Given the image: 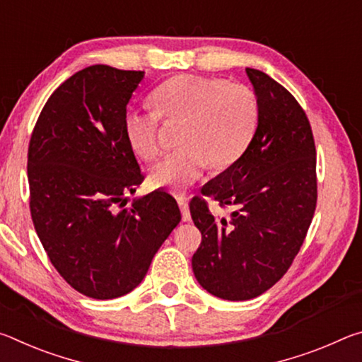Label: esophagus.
<instances>
[{"instance_id": "1", "label": "esophagus", "mask_w": 362, "mask_h": 362, "mask_svg": "<svg viewBox=\"0 0 362 362\" xmlns=\"http://www.w3.org/2000/svg\"><path fill=\"white\" fill-rule=\"evenodd\" d=\"M177 203L180 206L183 222H189V220H192V214H189V209H188V201L185 198H179L177 199Z\"/></svg>"}]
</instances>
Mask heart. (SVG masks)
<instances>
[{"mask_svg":"<svg viewBox=\"0 0 362 362\" xmlns=\"http://www.w3.org/2000/svg\"><path fill=\"white\" fill-rule=\"evenodd\" d=\"M158 112L129 108L124 132L132 150L144 159H155L161 150L159 115L183 119L182 148L168 153L150 170L153 185L183 192L212 164L225 169L235 164L255 136L259 99L246 84L198 75L168 79L153 93Z\"/></svg>","mask_w":362,"mask_h":362,"instance_id":"obj_1","label":"heart"}]
</instances>
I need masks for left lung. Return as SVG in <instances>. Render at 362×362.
Wrapping results in <instances>:
<instances>
[{
    "label": "left lung",
    "mask_w": 362,
    "mask_h": 362,
    "mask_svg": "<svg viewBox=\"0 0 362 362\" xmlns=\"http://www.w3.org/2000/svg\"><path fill=\"white\" fill-rule=\"evenodd\" d=\"M259 99V126L246 153L201 188L235 207L214 218L203 198L189 212L203 241L192 267L204 289L240 302L262 296L289 269L316 209V148L302 107L267 73L246 69Z\"/></svg>",
    "instance_id": "8db88e82"
}]
</instances>
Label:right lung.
<instances>
[{"label": "right lung", "instance_id": "obj_1", "mask_svg": "<svg viewBox=\"0 0 362 362\" xmlns=\"http://www.w3.org/2000/svg\"><path fill=\"white\" fill-rule=\"evenodd\" d=\"M145 71L93 65L54 90L30 139V211L49 260L83 296L108 300L142 283L180 222L168 192L132 201L144 180L124 115Z\"/></svg>", "mask_w": 362, "mask_h": 362}]
</instances>
